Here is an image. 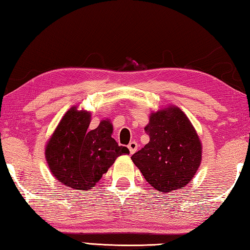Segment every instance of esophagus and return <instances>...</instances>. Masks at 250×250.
<instances>
[{
    "mask_svg": "<svg viewBox=\"0 0 250 250\" xmlns=\"http://www.w3.org/2000/svg\"><path fill=\"white\" fill-rule=\"evenodd\" d=\"M128 148L130 150V153H134L137 150V143L136 142H130V144L128 145Z\"/></svg>",
    "mask_w": 250,
    "mask_h": 250,
    "instance_id": "34e87169",
    "label": "esophagus"
}]
</instances>
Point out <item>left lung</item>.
Wrapping results in <instances>:
<instances>
[{"mask_svg": "<svg viewBox=\"0 0 250 250\" xmlns=\"http://www.w3.org/2000/svg\"><path fill=\"white\" fill-rule=\"evenodd\" d=\"M149 143L131 157L143 176L163 193L183 189L200 167L202 145L188 117L176 106L151 113Z\"/></svg>", "mask_w": 250, "mask_h": 250, "instance_id": "8db88e82", "label": "left lung"}]
</instances>
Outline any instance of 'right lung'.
Segmentation results:
<instances>
[{"label":"right lung","instance_id":"1","mask_svg":"<svg viewBox=\"0 0 250 250\" xmlns=\"http://www.w3.org/2000/svg\"><path fill=\"white\" fill-rule=\"evenodd\" d=\"M91 114L66 111L47 143L45 156L52 175L63 185L76 190H90L108 171L117 158L130 153L113 137V125L102 120L97 129L88 130Z\"/></svg>","mask_w":250,"mask_h":250}]
</instances>
